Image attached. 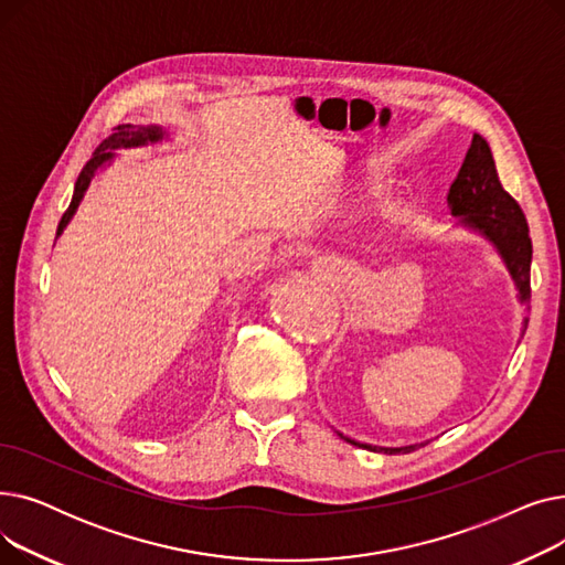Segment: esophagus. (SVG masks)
<instances>
[{
    "mask_svg": "<svg viewBox=\"0 0 565 565\" xmlns=\"http://www.w3.org/2000/svg\"><path fill=\"white\" fill-rule=\"evenodd\" d=\"M311 270L322 279H330L337 273V265H334L332 256H318L311 260Z\"/></svg>",
    "mask_w": 565,
    "mask_h": 565,
    "instance_id": "esophagus-1",
    "label": "esophagus"
}]
</instances>
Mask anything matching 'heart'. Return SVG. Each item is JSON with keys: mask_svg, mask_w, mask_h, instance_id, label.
I'll list each match as a JSON object with an SVG mask.
<instances>
[{"mask_svg": "<svg viewBox=\"0 0 565 565\" xmlns=\"http://www.w3.org/2000/svg\"><path fill=\"white\" fill-rule=\"evenodd\" d=\"M384 183H387V178H384L382 171H366L362 178H358V181H354V190L371 194V192L382 190Z\"/></svg>", "mask_w": 565, "mask_h": 565, "instance_id": "heart-1", "label": "heart"}]
</instances>
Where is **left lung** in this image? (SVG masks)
<instances>
[{"label": "left lung", "instance_id": "1", "mask_svg": "<svg viewBox=\"0 0 565 565\" xmlns=\"http://www.w3.org/2000/svg\"><path fill=\"white\" fill-rule=\"evenodd\" d=\"M447 203H449L451 215L458 220L456 226L481 235L483 241H488L494 247V252L499 254L501 263L507 265V270L515 284L520 305H529L531 300L529 226L518 201L501 188L490 146L477 132L471 137V146L449 190ZM339 435L345 441L354 444V447H362L375 454H390V456L417 451L419 447H424V444H428V441H417V444H407V447H373V444L350 439L343 433Z\"/></svg>", "mask_w": 565, "mask_h": 565}]
</instances>
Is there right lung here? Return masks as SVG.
<instances>
[{
  "label": "right lung",
  "mask_w": 565,
  "mask_h": 565,
  "mask_svg": "<svg viewBox=\"0 0 565 565\" xmlns=\"http://www.w3.org/2000/svg\"><path fill=\"white\" fill-rule=\"evenodd\" d=\"M169 139V132L162 128V126H132V124H126V126H118L114 128V135H109L96 151L92 156V160H88L82 169V173L77 175V183H75V192H73V199H71V205L68 211L64 213L62 222H58V228H56V237L64 233V228L68 226V222L73 220V215L77 213V207L88 190V185H92V181L96 178L98 171L107 169L118 156L116 151H128V148H143V146H156V143H162Z\"/></svg>",
  "instance_id": "right-lung-1"
}]
</instances>
